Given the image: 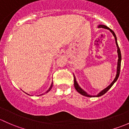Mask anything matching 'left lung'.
<instances>
[{
	"instance_id": "8db88e82",
	"label": "left lung",
	"mask_w": 129,
	"mask_h": 129,
	"mask_svg": "<svg viewBox=\"0 0 129 129\" xmlns=\"http://www.w3.org/2000/svg\"><path fill=\"white\" fill-rule=\"evenodd\" d=\"M98 27L99 28H106V29H108V30H109L110 31H111V33H112V34H113L114 38H115V43H116V45H117V53H118V58H119V59H118V63H117V74H116V76H115V79H114V80L112 81V83H111V84L109 85V86H108V87H106V89H104V90H103V91H101V92H99V94H98L97 95H95V96L96 97H99V96H101V95H104L105 93H106V92H107V91H109V90L110 89V88H111V87L112 86V85L114 84V83H115V81H116L117 80L118 78H119V74H120V64H121V53H120V48H119V45H118V43H117V38H116V36H115V33L113 31H112L111 29H110L109 28L107 27V26H106V25H99V26ZM74 87H75V89H76V91H78L79 93H80L81 94H82V95H84V96H87V97H92V95H89V94H87L86 93V92H85L84 91H83V89H82L80 87H79V86L78 85V83H77L76 82V78L74 76Z\"/></svg>"
}]
</instances>
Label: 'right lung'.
Returning a JSON list of instances; mask_svg holds the SVG:
<instances>
[{
    "mask_svg": "<svg viewBox=\"0 0 129 129\" xmlns=\"http://www.w3.org/2000/svg\"><path fill=\"white\" fill-rule=\"evenodd\" d=\"M52 86H53V83H52V84H51V86H50V88H49V89H48V91H46V92H49V91H50V90H51V88H52Z\"/></svg>",
    "mask_w": 129,
    "mask_h": 129,
    "instance_id": "obj_1",
    "label": "right lung"
}]
</instances>
